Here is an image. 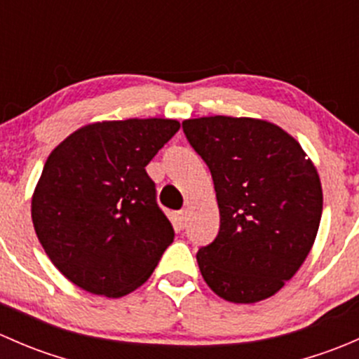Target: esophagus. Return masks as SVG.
Masks as SVG:
<instances>
[{
    "mask_svg": "<svg viewBox=\"0 0 359 359\" xmlns=\"http://www.w3.org/2000/svg\"><path fill=\"white\" fill-rule=\"evenodd\" d=\"M173 222H175V226L179 227V229H184V227H186V212H184V210L175 212V215H173Z\"/></svg>",
    "mask_w": 359,
    "mask_h": 359,
    "instance_id": "esophagus-1",
    "label": "esophagus"
}]
</instances>
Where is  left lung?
Here are the masks:
<instances>
[{
	"mask_svg": "<svg viewBox=\"0 0 359 359\" xmlns=\"http://www.w3.org/2000/svg\"><path fill=\"white\" fill-rule=\"evenodd\" d=\"M182 130L210 168L220 212L219 234L196 253L203 280L234 304L274 295L316 240L323 191L313 161L264 119L208 116Z\"/></svg>",
	"mask_w": 359,
	"mask_h": 359,
	"instance_id": "left-lung-1",
	"label": "left lung"
}]
</instances>
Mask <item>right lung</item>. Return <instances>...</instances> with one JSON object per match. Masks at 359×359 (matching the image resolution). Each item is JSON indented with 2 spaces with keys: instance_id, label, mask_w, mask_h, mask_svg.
<instances>
[{
  "instance_id": "1",
  "label": "right lung",
  "mask_w": 359,
  "mask_h": 359,
  "mask_svg": "<svg viewBox=\"0 0 359 359\" xmlns=\"http://www.w3.org/2000/svg\"><path fill=\"white\" fill-rule=\"evenodd\" d=\"M179 128L161 118L92 123L46 159L32 224L53 266L76 287L116 299L153 274L175 233L146 166Z\"/></svg>"
}]
</instances>
